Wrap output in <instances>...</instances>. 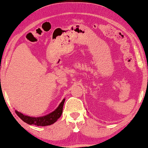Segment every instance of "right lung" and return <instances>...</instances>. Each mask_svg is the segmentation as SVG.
<instances>
[{
    "label": "right lung",
    "mask_w": 148,
    "mask_h": 148,
    "mask_svg": "<svg viewBox=\"0 0 148 148\" xmlns=\"http://www.w3.org/2000/svg\"><path fill=\"white\" fill-rule=\"evenodd\" d=\"M64 101L65 99L62 100V102L58 105V107L53 112H51L50 114L47 115H45V116L41 117H30L26 116V115L18 112L17 110H15V112L19 118H21V120H22L24 122L30 124V125L34 124V125L41 126H49L56 122L58 119L61 116V115L62 114V109Z\"/></svg>",
    "instance_id": "right-lung-1"
}]
</instances>
